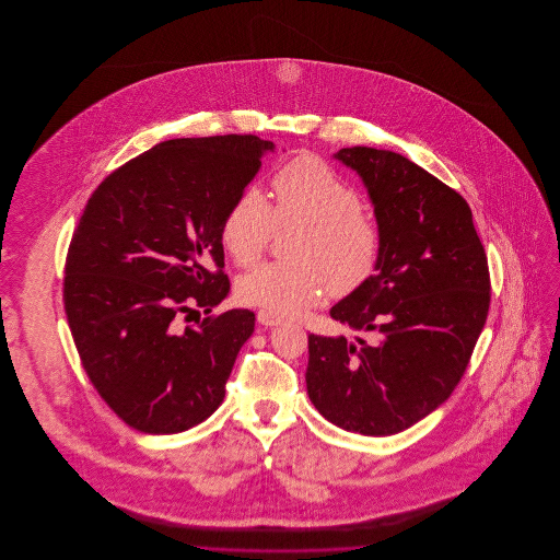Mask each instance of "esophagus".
<instances>
[{"label":"esophagus","mask_w":560,"mask_h":560,"mask_svg":"<svg viewBox=\"0 0 560 560\" xmlns=\"http://www.w3.org/2000/svg\"><path fill=\"white\" fill-rule=\"evenodd\" d=\"M258 323H260V325H265V327H275V325H281L283 319H281V317H277L275 313L260 311V313H258Z\"/></svg>","instance_id":"34e87169"}]
</instances>
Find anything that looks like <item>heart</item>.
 <instances>
[{
  "label": "heart",
  "instance_id": "1",
  "mask_svg": "<svg viewBox=\"0 0 560 560\" xmlns=\"http://www.w3.org/2000/svg\"><path fill=\"white\" fill-rule=\"evenodd\" d=\"M275 201L245 188L222 220V245L240 267L252 265L275 229H298L288 241L290 262H267L237 283L241 302L293 317L325 293L345 298L361 290L382 254V235L363 215V201L347 180L317 155L288 161L272 178Z\"/></svg>",
  "mask_w": 560,
  "mask_h": 560
}]
</instances>
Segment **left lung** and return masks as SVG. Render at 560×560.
<instances>
[{"label": "left lung", "instance_id": "1", "mask_svg": "<svg viewBox=\"0 0 560 560\" xmlns=\"http://www.w3.org/2000/svg\"><path fill=\"white\" fill-rule=\"evenodd\" d=\"M368 188L382 254L372 279L331 306L357 331L308 336L306 390L320 416L365 436L424 420L468 368L489 311V268L464 197L395 151L340 149Z\"/></svg>", "mask_w": 560, "mask_h": 560}]
</instances>
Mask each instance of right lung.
I'll return each instance as SVG.
<instances>
[{
	"instance_id": "obj_1",
	"label": "right lung",
	"mask_w": 560,
	"mask_h": 560,
	"mask_svg": "<svg viewBox=\"0 0 560 560\" xmlns=\"http://www.w3.org/2000/svg\"><path fill=\"white\" fill-rule=\"evenodd\" d=\"M275 151L258 136L174 138L117 167L88 199L65 267V311L81 365L133 430L201 424L256 315L212 313L229 292L222 220ZM199 313V311H197Z\"/></svg>"
}]
</instances>
